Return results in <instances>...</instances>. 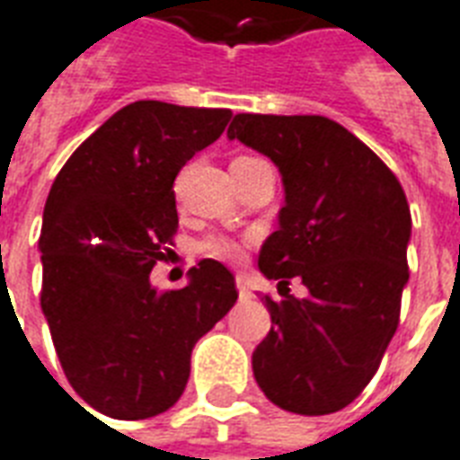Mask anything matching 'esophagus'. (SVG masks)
<instances>
[{"label":"esophagus","instance_id":"1","mask_svg":"<svg viewBox=\"0 0 460 460\" xmlns=\"http://www.w3.org/2000/svg\"><path fill=\"white\" fill-rule=\"evenodd\" d=\"M236 287H238V296H241V299H251V296H253V294H251V289H248V285H245V279L241 275L236 277Z\"/></svg>","mask_w":460,"mask_h":460}]
</instances>
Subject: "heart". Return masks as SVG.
<instances>
[{
  "mask_svg": "<svg viewBox=\"0 0 460 460\" xmlns=\"http://www.w3.org/2000/svg\"><path fill=\"white\" fill-rule=\"evenodd\" d=\"M251 161H258V156H236L234 164H251ZM199 251L209 255V258H215V261L241 262L245 253V241H238L234 236H224V234H215V236H207L199 243Z\"/></svg>",
  "mask_w": 460,
  "mask_h": 460,
  "instance_id": "obj_1",
  "label": "heart"
}]
</instances>
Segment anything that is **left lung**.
<instances>
[{
	"mask_svg": "<svg viewBox=\"0 0 460 460\" xmlns=\"http://www.w3.org/2000/svg\"><path fill=\"white\" fill-rule=\"evenodd\" d=\"M275 161L285 183L279 229L261 272L282 299L255 347L253 374L277 408L338 412L376 374L401 321L408 282L410 207L401 181L349 129L323 115L238 113L226 129ZM309 294H288L291 277Z\"/></svg>",
	"mask_w": 460,
	"mask_h": 460,
	"instance_id": "left-lung-1",
	"label": "left lung"
}]
</instances>
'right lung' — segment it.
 Listing matches in <instances>:
<instances>
[{
  "instance_id": "right-lung-1",
  "label": "right lung",
  "mask_w": 460,
  "mask_h": 460,
  "mask_svg": "<svg viewBox=\"0 0 460 460\" xmlns=\"http://www.w3.org/2000/svg\"><path fill=\"white\" fill-rule=\"evenodd\" d=\"M229 120V108L135 101L84 139L52 183L40 306L66 381L105 417L173 408L195 342L236 304L234 275L217 261H199L183 289L149 282L178 231L175 175Z\"/></svg>"
}]
</instances>
